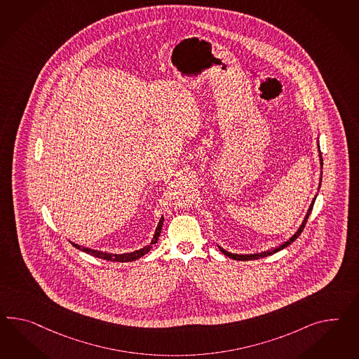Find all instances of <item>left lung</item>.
I'll list each match as a JSON object with an SVG mask.
<instances>
[{
    "label": "left lung",
    "mask_w": 359,
    "mask_h": 359,
    "mask_svg": "<svg viewBox=\"0 0 359 359\" xmlns=\"http://www.w3.org/2000/svg\"><path fill=\"white\" fill-rule=\"evenodd\" d=\"M318 154H319V164H320V178H319V186H318V191H316V195L313 196V201H311V204H310V207H309V210L306 212V216L304 217V220L301 222V225L298 226V229L295 230L294 233L290 236V237H287L285 241H283V242H280L278 245H276L275 248H271L269 250H266V251H262V252H255V254H236V252H229V251H226L225 248H221L220 245H217V248H220L221 252L222 254H225L226 257H229L230 259H234V260H254V259H260V257H269V255H272V254H275L277 251H280V250H283V248H285L286 246H289L292 242H294L295 239L299 237V234L304 231V225H306V222L309 220V216H310V213L313 211V203L316 201V196H318V194H319V190H320V186H322V178H323V158H322V152H320V146H319V138H318Z\"/></svg>",
    "instance_id": "obj_1"
}]
</instances>
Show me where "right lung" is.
Segmentation results:
<instances>
[{"label": "right lung", "mask_w": 359, "mask_h": 359, "mask_svg": "<svg viewBox=\"0 0 359 359\" xmlns=\"http://www.w3.org/2000/svg\"><path fill=\"white\" fill-rule=\"evenodd\" d=\"M164 220H165V219H164V215H161L160 220L157 222L155 233H154V236H152V238H151V242H149L148 245H146L144 248H139V250L133 251V252H126V254H111V252H105V251H99V250H93V248H84V246L74 243L72 241H70V243L73 245L74 248L81 250L83 252L90 254V255H93V257H100V259H104V260H111V262H134V260H137L139 257H144L148 251L152 248V245L156 243L157 239L160 237L161 229H163Z\"/></svg>", "instance_id": "obj_1"}]
</instances>
